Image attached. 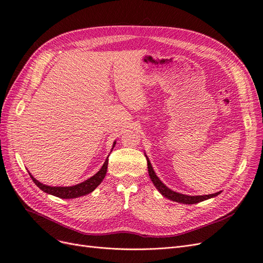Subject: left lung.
Segmentation results:
<instances>
[{
	"instance_id": "left-lung-1",
	"label": "left lung",
	"mask_w": 263,
	"mask_h": 263,
	"mask_svg": "<svg viewBox=\"0 0 263 263\" xmlns=\"http://www.w3.org/2000/svg\"><path fill=\"white\" fill-rule=\"evenodd\" d=\"M147 160V167H148V174L149 177L153 181V183L155 184V187L158 189V191L166 198L174 200V202L177 203H182V204H196L199 202H203V200H206L208 198L214 197L219 195L221 192H217V193H213V194H209V195H198V196H189V195H184V194H180L177 192L172 191L171 189H168L164 183L161 182V180L157 177V175L155 174L153 170V166L148 160V158H146Z\"/></svg>"
}]
</instances>
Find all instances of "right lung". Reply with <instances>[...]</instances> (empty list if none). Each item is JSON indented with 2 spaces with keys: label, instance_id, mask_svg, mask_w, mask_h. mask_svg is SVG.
<instances>
[{
  "label": "right lung",
  "instance_id": "obj_1",
  "mask_svg": "<svg viewBox=\"0 0 263 263\" xmlns=\"http://www.w3.org/2000/svg\"><path fill=\"white\" fill-rule=\"evenodd\" d=\"M115 144H116V142H115ZM115 144H114V146H115ZM107 165H108V158L105 160L103 166L101 167V170L96 175L85 180L84 182L77 183V184H75V186H72V187L46 186V184H43V183L39 182L38 180H36L32 175H30V173H29V175H30V177H32L33 181L37 184V187H39V189H41L43 192L52 194V195L60 197V198H75V197H80V196H83V195H86V194L92 192L99 186L106 175Z\"/></svg>",
  "mask_w": 263,
  "mask_h": 263
}]
</instances>
